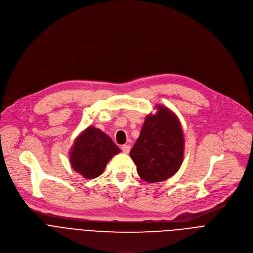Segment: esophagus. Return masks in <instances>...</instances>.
Instances as JSON below:
<instances>
[{
  "instance_id": "obj_1",
  "label": "esophagus",
  "mask_w": 253,
  "mask_h": 253,
  "mask_svg": "<svg viewBox=\"0 0 253 253\" xmlns=\"http://www.w3.org/2000/svg\"><path fill=\"white\" fill-rule=\"evenodd\" d=\"M130 149H131V146L130 145H127V144H125V145H122V151L126 154H128L130 152Z\"/></svg>"
}]
</instances>
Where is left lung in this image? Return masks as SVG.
Returning <instances> with one entry per match:
<instances>
[{
	"mask_svg": "<svg viewBox=\"0 0 253 253\" xmlns=\"http://www.w3.org/2000/svg\"><path fill=\"white\" fill-rule=\"evenodd\" d=\"M141 129L130 156L144 181L161 182L173 176L184 157V137L177 116L167 107L156 106Z\"/></svg>",
	"mask_w": 253,
	"mask_h": 253,
	"instance_id": "1",
	"label": "left lung"
}]
</instances>
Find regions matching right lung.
Returning <instances> with one entry per match:
<instances>
[{"label": "right lung", "mask_w": 253, "mask_h": 253, "mask_svg": "<svg viewBox=\"0 0 253 253\" xmlns=\"http://www.w3.org/2000/svg\"><path fill=\"white\" fill-rule=\"evenodd\" d=\"M119 152L109 136L89 126L76 138L70 151V163L84 178L93 179L102 174L107 163Z\"/></svg>", "instance_id": "1"}]
</instances>
